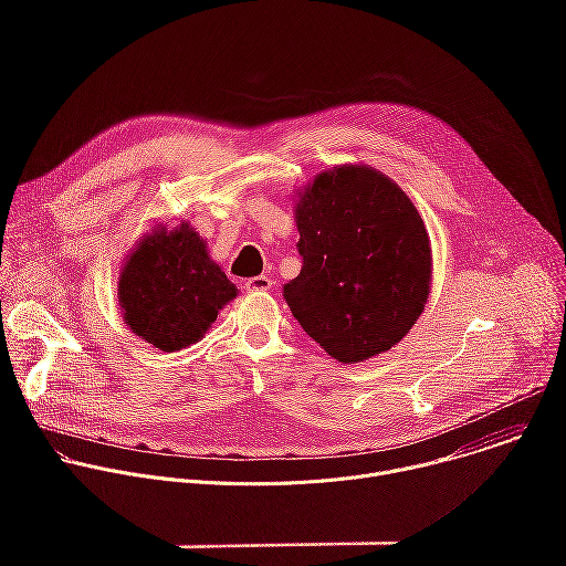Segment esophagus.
I'll return each instance as SVG.
<instances>
[{
  "label": "esophagus",
  "instance_id": "obj_1",
  "mask_svg": "<svg viewBox=\"0 0 566 566\" xmlns=\"http://www.w3.org/2000/svg\"><path fill=\"white\" fill-rule=\"evenodd\" d=\"M271 286H273V280L266 275H258V277H251L244 282V289L249 293H262V291H269Z\"/></svg>",
  "mask_w": 566,
  "mask_h": 566
}]
</instances>
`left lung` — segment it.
Listing matches in <instances>:
<instances>
[{
    "label": "left lung",
    "mask_w": 566,
    "mask_h": 566,
    "mask_svg": "<svg viewBox=\"0 0 566 566\" xmlns=\"http://www.w3.org/2000/svg\"><path fill=\"white\" fill-rule=\"evenodd\" d=\"M302 271L284 284L300 327L338 363L391 349L417 325L432 282L426 223L367 166L317 175L295 203Z\"/></svg>",
    "instance_id": "left-lung-1"
}]
</instances>
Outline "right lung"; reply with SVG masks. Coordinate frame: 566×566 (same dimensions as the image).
Returning <instances> with one entry per match:
<instances>
[{
    "label": "right lung",
    "mask_w": 566,
    "mask_h": 566,
    "mask_svg": "<svg viewBox=\"0 0 566 566\" xmlns=\"http://www.w3.org/2000/svg\"><path fill=\"white\" fill-rule=\"evenodd\" d=\"M234 295V284L188 223L175 230L151 228L129 253L118 280L125 325L160 352L199 343Z\"/></svg>",
    "instance_id": "1"
}]
</instances>
